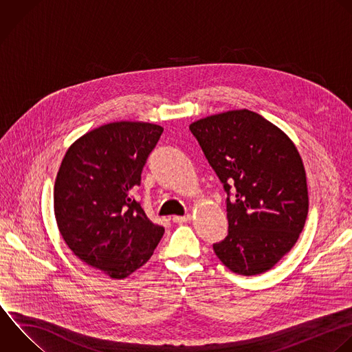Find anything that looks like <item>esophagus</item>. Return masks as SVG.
I'll use <instances>...</instances> for the list:
<instances>
[{
	"label": "esophagus",
	"instance_id": "34e87169",
	"mask_svg": "<svg viewBox=\"0 0 352 352\" xmlns=\"http://www.w3.org/2000/svg\"><path fill=\"white\" fill-rule=\"evenodd\" d=\"M172 220H173L175 223H179V224H182V223H188V221L191 220V214H186V216H173Z\"/></svg>",
	"mask_w": 352,
	"mask_h": 352
}]
</instances>
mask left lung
Wrapping results in <instances>:
<instances>
[{"instance_id":"obj_1","label":"left lung","mask_w":352,"mask_h":352,"mask_svg":"<svg viewBox=\"0 0 352 352\" xmlns=\"http://www.w3.org/2000/svg\"><path fill=\"white\" fill-rule=\"evenodd\" d=\"M227 198L228 235L213 250L232 272L271 270L297 242L308 213L302 160L289 136L260 114L230 110L190 125Z\"/></svg>"}]
</instances>
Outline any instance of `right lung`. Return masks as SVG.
<instances>
[{
    "label": "right lung",
    "instance_id": "add662e5",
    "mask_svg": "<svg viewBox=\"0 0 352 352\" xmlns=\"http://www.w3.org/2000/svg\"><path fill=\"white\" fill-rule=\"evenodd\" d=\"M164 128L117 121L89 131L67 150L54 188L58 228L72 252L113 279L153 256L165 228L131 195Z\"/></svg>",
    "mask_w": 352,
    "mask_h": 352
}]
</instances>
